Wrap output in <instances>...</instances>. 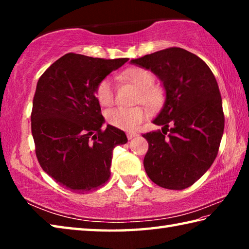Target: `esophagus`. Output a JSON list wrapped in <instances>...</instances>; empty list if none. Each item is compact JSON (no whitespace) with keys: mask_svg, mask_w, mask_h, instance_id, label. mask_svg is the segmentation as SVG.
Listing matches in <instances>:
<instances>
[{"mask_svg":"<svg viewBox=\"0 0 249 249\" xmlns=\"http://www.w3.org/2000/svg\"><path fill=\"white\" fill-rule=\"evenodd\" d=\"M137 135H138V134H137L136 132H128V133H127V138H128V140H132V138L136 137Z\"/></svg>","mask_w":249,"mask_h":249,"instance_id":"obj_1","label":"esophagus"}]
</instances>
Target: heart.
<instances>
[{"mask_svg":"<svg viewBox=\"0 0 249 249\" xmlns=\"http://www.w3.org/2000/svg\"><path fill=\"white\" fill-rule=\"evenodd\" d=\"M122 78L135 84L140 89L138 102H142L150 108H157L162 103V91L155 86V75L149 70L142 67L129 68L122 73ZM95 96L103 107L114 103L115 89L111 79L105 78L95 88ZM147 111L144 107H114L107 112V121L114 127L122 130H134L146 119Z\"/></svg>","mask_w":249,"mask_h":249,"instance_id":"b5f03b06","label":"heart"}]
</instances>
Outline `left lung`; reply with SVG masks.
I'll return each instance as SVG.
<instances>
[{
    "instance_id": "1",
    "label": "left lung",
    "mask_w": 249,
    "mask_h": 249,
    "mask_svg": "<svg viewBox=\"0 0 249 249\" xmlns=\"http://www.w3.org/2000/svg\"><path fill=\"white\" fill-rule=\"evenodd\" d=\"M161 80L166 102L154 124L161 130L142 134L148 142L146 174L159 187L182 190L203 176L215 160L224 132V112L215 77L188 50L170 47L133 59Z\"/></svg>"
}]
</instances>
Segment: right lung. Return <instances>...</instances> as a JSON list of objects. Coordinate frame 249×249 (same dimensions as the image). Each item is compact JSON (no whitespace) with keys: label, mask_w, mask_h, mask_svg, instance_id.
<instances>
[{"label":"right lung","mask_w":249,"mask_h":249,"mask_svg":"<svg viewBox=\"0 0 249 249\" xmlns=\"http://www.w3.org/2000/svg\"><path fill=\"white\" fill-rule=\"evenodd\" d=\"M127 58L103 59L69 53L37 82L33 100L32 134L43 170L74 193L96 190L111 177L113 149L126 144L123 130L103 129L95 88Z\"/></svg>","instance_id":"right-lung-1"}]
</instances>
